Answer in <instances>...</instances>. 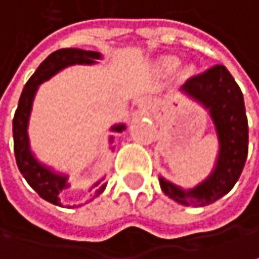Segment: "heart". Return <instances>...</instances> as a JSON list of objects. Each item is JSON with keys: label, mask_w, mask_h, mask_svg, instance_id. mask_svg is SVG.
<instances>
[{"label": "heart", "mask_w": 259, "mask_h": 259, "mask_svg": "<svg viewBox=\"0 0 259 259\" xmlns=\"http://www.w3.org/2000/svg\"><path fill=\"white\" fill-rule=\"evenodd\" d=\"M179 64H180L179 58H176L173 55L164 57V58L161 60V67L164 70H167V71H173V70H176L179 67Z\"/></svg>", "instance_id": "heart-1"}]
</instances>
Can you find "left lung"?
<instances>
[{
	"instance_id": "left-lung-1",
	"label": "left lung",
	"mask_w": 259,
	"mask_h": 259,
	"mask_svg": "<svg viewBox=\"0 0 259 259\" xmlns=\"http://www.w3.org/2000/svg\"><path fill=\"white\" fill-rule=\"evenodd\" d=\"M182 89L209 110L220 154L214 171L199 186L183 190L160 177L162 192L182 205L205 206L229 193L248 157V118L240 88L224 66L217 64L186 80Z\"/></svg>"
}]
</instances>
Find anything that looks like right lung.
Here are the masks:
<instances>
[{"mask_svg":"<svg viewBox=\"0 0 259 259\" xmlns=\"http://www.w3.org/2000/svg\"><path fill=\"white\" fill-rule=\"evenodd\" d=\"M98 58H101L99 53L83 51L77 48H66V50H58L50 54L40 63L38 70L32 74L29 82L24 84L16 114L13 118L14 155H16L17 167L26 179V182L30 185V188L35 190L40 198H44L45 201L51 202L54 205H61L58 199V193L67 186V177L55 175L53 171H50L47 167L40 165L29 149L27 121H29V115L32 110L33 97L36 94L39 84L48 80L57 71L71 64H94L95 60ZM123 129H124V124H118L113 127L115 132H121ZM104 189H105V185L98 190V195Z\"/></svg>","mask_w":259,"mask_h":259,"instance_id":"1","label":"right lung"}]
</instances>
